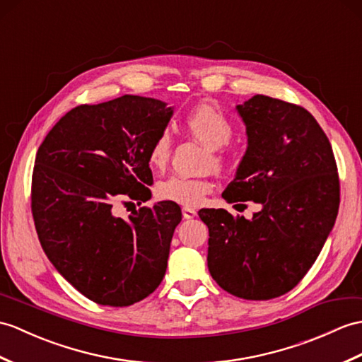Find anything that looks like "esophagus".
I'll return each instance as SVG.
<instances>
[{"instance_id": "1", "label": "esophagus", "mask_w": 362, "mask_h": 362, "mask_svg": "<svg viewBox=\"0 0 362 362\" xmlns=\"http://www.w3.org/2000/svg\"><path fill=\"white\" fill-rule=\"evenodd\" d=\"M182 214H183V219H192V217L197 216V211L192 208L185 206V208H182Z\"/></svg>"}]
</instances>
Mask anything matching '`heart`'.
Wrapping results in <instances>:
<instances>
[{
  "label": "heart",
  "instance_id": "heart-1",
  "mask_svg": "<svg viewBox=\"0 0 362 362\" xmlns=\"http://www.w3.org/2000/svg\"><path fill=\"white\" fill-rule=\"evenodd\" d=\"M185 129L209 148L213 163L217 168H225L228 158L221 148L230 141L233 136V124L219 107L211 103H200L183 115ZM173 139L168 131H162L151 143L148 149V163L156 171H162L171 158ZM209 158V160H211ZM213 183L208 179L171 175L157 185V197L185 206H197L211 192Z\"/></svg>",
  "mask_w": 362,
  "mask_h": 362
}]
</instances>
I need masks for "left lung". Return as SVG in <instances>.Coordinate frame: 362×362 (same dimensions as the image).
<instances>
[{
  "instance_id": "obj_1",
  "label": "left lung",
  "mask_w": 362,
  "mask_h": 362,
  "mask_svg": "<svg viewBox=\"0 0 362 362\" xmlns=\"http://www.w3.org/2000/svg\"><path fill=\"white\" fill-rule=\"evenodd\" d=\"M238 112L248 146L222 197L256 202L253 219L202 208L208 270L233 296L267 300L295 288L315 264L339 208L338 166L329 139L302 106L255 95Z\"/></svg>"
}]
</instances>
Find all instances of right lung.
<instances>
[{
  "instance_id": "add662e5",
  "label": "right lung",
  "mask_w": 362,
  "mask_h": 362,
  "mask_svg": "<svg viewBox=\"0 0 362 362\" xmlns=\"http://www.w3.org/2000/svg\"><path fill=\"white\" fill-rule=\"evenodd\" d=\"M171 115L160 100L139 95L80 105L37 151L30 199L41 247L58 273L100 305L136 304L165 276L180 206L157 202L128 219L114 209L151 199L148 149Z\"/></svg>"
}]
</instances>
